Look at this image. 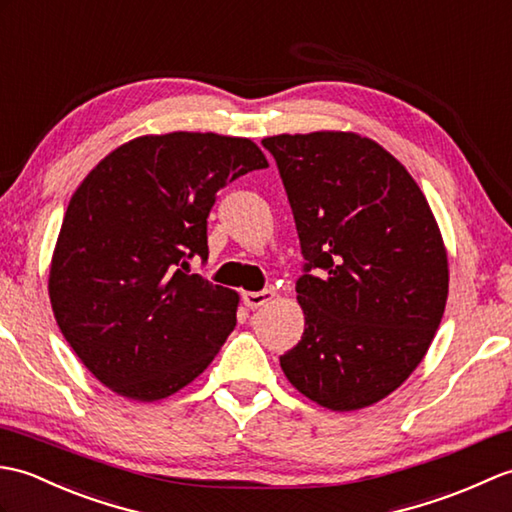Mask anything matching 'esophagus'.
I'll use <instances>...</instances> for the list:
<instances>
[{"label": "esophagus", "instance_id": "34e87169", "mask_svg": "<svg viewBox=\"0 0 512 512\" xmlns=\"http://www.w3.org/2000/svg\"><path fill=\"white\" fill-rule=\"evenodd\" d=\"M274 298H276V291H274V289L247 291V293H243V302H245L247 309H260V306L269 304Z\"/></svg>", "mask_w": 512, "mask_h": 512}]
</instances>
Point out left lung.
Listing matches in <instances>:
<instances>
[{"instance_id": "obj_1", "label": "left lung", "mask_w": 512, "mask_h": 512, "mask_svg": "<svg viewBox=\"0 0 512 512\" xmlns=\"http://www.w3.org/2000/svg\"><path fill=\"white\" fill-rule=\"evenodd\" d=\"M263 146L306 260L295 282L304 333L280 366L317 405L361 410L410 377L438 331L449 291L438 223L405 166L357 133H285Z\"/></svg>"}]
</instances>
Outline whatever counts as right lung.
Instances as JSON below:
<instances>
[{
    "mask_svg": "<svg viewBox=\"0 0 512 512\" xmlns=\"http://www.w3.org/2000/svg\"><path fill=\"white\" fill-rule=\"evenodd\" d=\"M247 138L144 135L102 160L67 206L50 265L63 337L94 377L133 401H160L210 366L236 326L238 293L199 274L217 192L267 168Z\"/></svg>",
    "mask_w": 512,
    "mask_h": 512,
    "instance_id": "obj_1",
    "label": "right lung"
}]
</instances>
